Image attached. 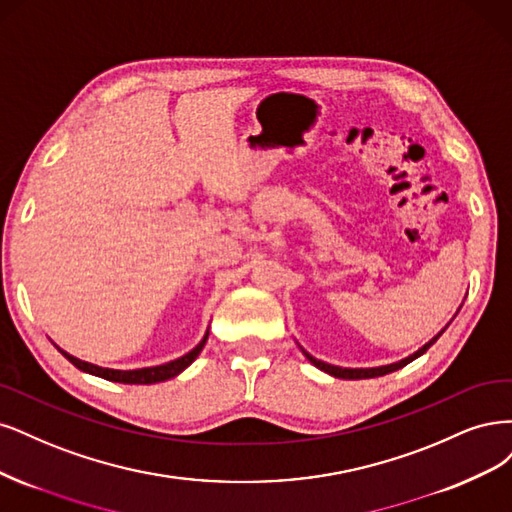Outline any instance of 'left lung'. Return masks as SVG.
I'll return each instance as SVG.
<instances>
[{"mask_svg": "<svg viewBox=\"0 0 512 512\" xmlns=\"http://www.w3.org/2000/svg\"><path fill=\"white\" fill-rule=\"evenodd\" d=\"M449 327V323L444 325V329ZM444 329H440V332L430 340V342H425L419 351H415L412 355H408L406 359H402V361H395V364H389V366H378V368H340V366H332V364H325V361H321V359H317V357H312L310 353H306L302 346V353L306 355V359L310 361L312 366H317L319 370H323V372H327V374H332V376H336V378H349V381H357V378H376V376H385V374H389V372H395V370H400V368H404V366H408L410 361H415L417 357H421L427 349H430V346L444 334Z\"/></svg>", "mask_w": 512, "mask_h": 512, "instance_id": "obj_1", "label": "left lung"}]
</instances>
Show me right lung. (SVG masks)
Returning <instances> with one entry per match:
<instances>
[{"mask_svg": "<svg viewBox=\"0 0 512 512\" xmlns=\"http://www.w3.org/2000/svg\"><path fill=\"white\" fill-rule=\"evenodd\" d=\"M206 340H208V332H206V336L202 338V342L197 344L195 349H191L187 355L178 357V359H174V361H168V364L153 366V368H138V370H112V368L95 366V364H89V361H82V359H76V357L70 355V353H65L63 349H59L57 344H55V346H57V351H59L65 359L72 361V364H74L78 370H82V372H89V374H93V376H100V378H106V381H114V383L153 385V383L168 381V378H174L176 374H180L185 368H189V366L193 364V361H195V357L202 353Z\"/></svg>", "mask_w": 512, "mask_h": 512, "instance_id": "right-lung-1", "label": "right lung"}]
</instances>
